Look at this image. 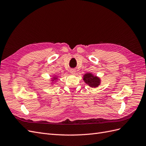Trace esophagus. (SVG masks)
<instances>
[{"label": "esophagus", "mask_w": 146, "mask_h": 146, "mask_svg": "<svg viewBox=\"0 0 146 146\" xmlns=\"http://www.w3.org/2000/svg\"><path fill=\"white\" fill-rule=\"evenodd\" d=\"M76 70L75 69H70V72L72 74H76Z\"/></svg>", "instance_id": "esophagus-1"}]
</instances>
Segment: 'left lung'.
Segmentation results:
<instances>
[{"mask_svg": "<svg viewBox=\"0 0 146 146\" xmlns=\"http://www.w3.org/2000/svg\"><path fill=\"white\" fill-rule=\"evenodd\" d=\"M83 80L91 88H97L100 85V78L91 73H86L83 76Z\"/></svg>", "mask_w": 146, "mask_h": 146, "instance_id": "left-lung-1", "label": "left lung"}]
</instances>
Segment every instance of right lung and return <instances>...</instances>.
<instances>
[{
  "instance_id": "1",
  "label": "right lung",
  "mask_w": 146,
  "mask_h": 146,
  "mask_svg": "<svg viewBox=\"0 0 146 146\" xmlns=\"http://www.w3.org/2000/svg\"><path fill=\"white\" fill-rule=\"evenodd\" d=\"M57 79H58V77H57L56 76H54V77H53V78H52V80H51V81H52V84H54V82H56Z\"/></svg>"
}]
</instances>
